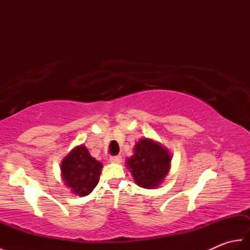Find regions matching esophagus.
Listing matches in <instances>:
<instances>
[{"label":"esophagus","instance_id":"1","mask_svg":"<svg viewBox=\"0 0 250 250\" xmlns=\"http://www.w3.org/2000/svg\"><path fill=\"white\" fill-rule=\"evenodd\" d=\"M121 160H122V159H121L120 156H115V157H110L109 158V162L110 163H117V164H118V163L121 162Z\"/></svg>","mask_w":250,"mask_h":250}]
</instances>
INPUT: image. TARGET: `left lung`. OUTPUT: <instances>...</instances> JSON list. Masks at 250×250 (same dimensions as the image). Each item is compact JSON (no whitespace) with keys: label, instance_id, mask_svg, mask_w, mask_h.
Returning a JSON list of instances; mask_svg holds the SVG:
<instances>
[{"label":"left lung","instance_id":"left-lung-1","mask_svg":"<svg viewBox=\"0 0 250 250\" xmlns=\"http://www.w3.org/2000/svg\"><path fill=\"white\" fill-rule=\"evenodd\" d=\"M172 155L167 147L151 139H141L134 155L126 158V167L137 186L145 189L159 187L171 168Z\"/></svg>","mask_w":250,"mask_h":250}]
</instances>
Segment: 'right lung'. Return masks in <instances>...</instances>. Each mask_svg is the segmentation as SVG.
Instances as JSON below:
<instances>
[{"label":"right lung","instance_id":"1","mask_svg":"<svg viewBox=\"0 0 250 250\" xmlns=\"http://www.w3.org/2000/svg\"><path fill=\"white\" fill-rule=\"evenodd\" d=\"M61 177L71 192L86 196L92 192L100 180L103 164L91 157L84 145L74 147L61 162Z\"/></svg>","mask_w":250,"mask_h":250}]
</instances>
